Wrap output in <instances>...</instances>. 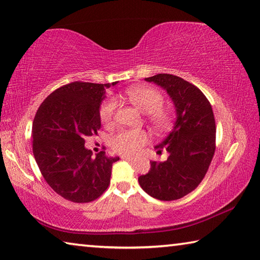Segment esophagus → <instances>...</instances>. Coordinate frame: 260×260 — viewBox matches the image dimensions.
Instances as JSON below:
<instances>
[{"mask_svg":"<svg viewBox=\"0 0 260 260\" xmlns=\"http://www.w3.org/2000/svg\"><path fill=\"white\" fill-rule=\"evenodd\" d=\"M120 158H121L122 160H126V161H129V162H133V161H134V159L128 157V155H121Z\"/></svg>","mask_w":260,"mask_h":260,"instance_id":"obj_1","label":"esophagus"}]
</instances>
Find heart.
<instances>
[{"label":"heart","mask_w":260,"mask_h":260,"mask_svg":"<svg viewBox=\"0 0 260 260\" xmlns=\"http://www.w3.org/2000/svg\"><path fill=\"white\" fill-rule=\"evenodd\" d=\"M126 96L136 109L148 114V121L155 132H165L173 125V114L162 108L164 96L158 89L149 86H134L126 91ZM116 103L108 99L102 103L100 118L102 122L109 124L115 115ZM148 136L142 131H121L111 139L112 149L119 153L135 154L145 144Z\"/></svg>","instance_id":"1"}]
</instances>
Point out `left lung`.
Masks as SVG:
<instances>
[{
    "label": "left lung",
    "mask_w": 260,
    "mask_h": 260,
    "mask_svg": "<svg viewBox=\"0 0 260 260\" xmlns=\"http://www.w3.org/2000/svg\"><path fill=\"white\" fill-rule=\"evenodd\" d=\"M167 92L175 108L173 128L154 146L166 150L165 161H151V168L139 177L141 187L158 200L181 199L199 185L215 153L216 124L209 101L199 88L183 78L158 74L145 78Z\"/></svg>",
    "instance_id": "obj_1"
}]
</instances>
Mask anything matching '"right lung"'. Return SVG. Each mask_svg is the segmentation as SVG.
Listing matches in <instances>:
<instances>
[{
    "label": "right lung",
    "mask_w": 260,
    "mask_h": 260,
    "mask_svg": "<svg viewBox=\"0 0 260 260\" xmlns=\"http://www.w3.org/2000/svg\"><path fill=\"white\" fill-rule=\"evenodd\" d=\"M111 84L75 82L55 89L42 102L32 122V153L49 185L73 202L95 200L109 186L119 157L106 151L92 157L85 139L101 127L100 108Z\"/></svg>",
    "instance_id": "1"
}]
</instances>
